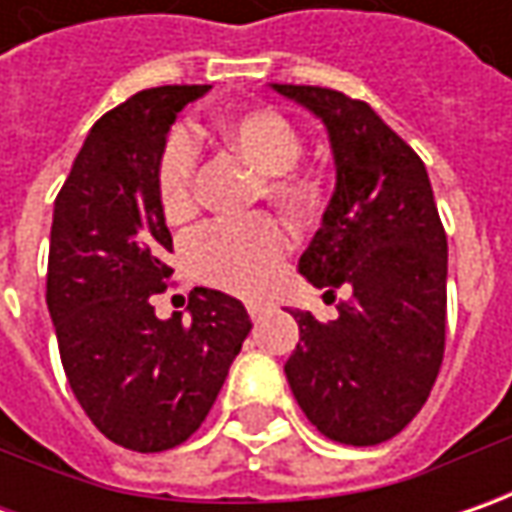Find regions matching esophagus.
Segmentation results:
<instances>
[{"mask_svg": "<svg viewBox=\"0 0 512 512\" xmlns=\"http://www.w3.org/2000/svg\"><path fill=\"white\" fill-rule=\"evenodd\" d=\"M267 310H270L267 302H247V313H250V319H253V322H256V319H262Z\"/></svg>", "mask_w": 512, "mask_h": 512, "instance_id": "esophagus-1", "label": "esophagus"}]
</instances>
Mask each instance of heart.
Listing matches in <instances>:
<instances>
[{"label":"heart","mask_w":512,"mask_h":512,"mask_svg":"<svg viewBox=\"0 0 512 512\" xmlns=\"http://www.w3.org/2000/svg\"><path fill=\"white\" fill-rule=\"evenodd\" d=\"M213 133L227 150H233L250 168L259 170V185L267 202L293 216L305 213L313 205L316 182L305 170L293 168L302 153V139L279 110H227L225 116L216 119ZM193 168L196 153L190 139L185 133H173L156 165V196L168 222H185L196 210ZM287 250V227L267 213H256L239 222H216L199 230L187 247V265L205 285L253 296L270 285L276 265Z\"/></svg>","instance_id":"heart-1"}]
</instances>
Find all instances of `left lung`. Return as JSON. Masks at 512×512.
I'll use <instances>...</instances> for the list:
<instances>
[{"label": "left lung", "instance_id": "left-lung-1", "mask_svg": "<svg viewBox=\"0 0 512 512\" xmlns=\"http://www.w3.org/2000/svg\"><path fill=\"white\" fill-rule=\"evenodd\" d=\"M325 122L336 190L299 273L333 296L339 319L296 310L285 376L327 439L370 447L402 433L444 356L447 236L416 150L367 102L313 85H273ZM336 299V296H333Z\"/></svg>", "mask_w": 512, "mask_h": 512}]
</instances>
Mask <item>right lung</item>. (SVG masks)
Returning <instances> with one entry per match:
<instances>
[{
    "label": "right lung",
    "instance_id": "add662e5",
    "mask_svg": "<svg viewBox=\"0 0 512 512\" xmlns=\"http://www.w3.org/2000/svg\"><path fill=\"white\" fill-rule=\"evenodd\" d=\"M210 85L139 90L108 110L79 150L50 225L48 310L70 390L110 442L162 453L210 413L250 333L245 305L190 290V322L159 319L173 239L156 196L170 125Z\"/></svg>",
    "mask_w": 512,
    "mask_h": 512
}]
</instances>
